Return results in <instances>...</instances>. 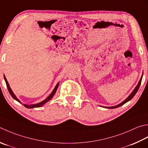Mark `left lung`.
Wrapping results in <instances>:
<instances>
[{"label":"left lung","mask_w":148,"mask_h":148,"mask_svg":"<svg viewBox=\"0 0 148 148\" xmlns=\"http://www.w3.org/2000/svg\"><path fill=\"white\" fill-rule=\"evenodd\" d=\"M142 78H143V76L141 77V78H140V81H139V82H138V85L136 86V87L135 88V89L134 90V91H133L132 93H131V94H130L129 96L126 98V99L124 100L123 102H122L121 103H120V104H119V105H116V106H110V107H105V108H118V107H119V106H122V105H123L124 104H125L126 103H127L128 102V101H130L131 100L133 97H134V95L136 94V93H137V91H138V88H139V87H140V84H141V81H142Z\"/></svg>","instance_id":"left-lung-1"}]
</instances>
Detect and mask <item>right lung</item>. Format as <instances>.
Listing matches in <instances>:
<instances>
[{"instance_id": "1", "label": "right lung", "mask_w": 148, "mask_h": 148, "mask_svg": "<svg viewBox=\"0 0 148 148\" xmlns=\"http://www.w3.org/2000/svg\"><path fill=\"white\" fill-rule=\"evenodd\" d=\"M4 80H5V83H6V86H7V87H8V91H9V92H10V94H11V96H12V97L14 99H15L16 101H18V102H19V103H21V102H20V100L18 99V98H17V97H16V95L14 94V93H13V91H12V90L11 89L10 86V85H9V83H8V81H7V79H6V78H5L4 75ZM58 85H59V83H58L57 85H56V86H55V87H54V90H53V92H51V94L50 95H49V96H48L47 98H46V99H45V100H43V101H42V102H40V103H37V104H34V105H25V104H23V105H24V106L25 107V108H39V107L43 106V105H45V104L46 103H47V101H49V100L51 99L52 97H53L54 96V95L55 94V93H56V90H57L58 87Z\"/></svg>"}]
</instances>
